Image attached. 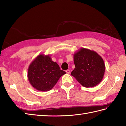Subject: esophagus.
Instances as JSON below:
<instances>
[{
    "label": "esophagus",
    "mask_w": 126,
    "mask_h": 126,
    "mask_svg": "<svg viewBox=\"0 0 126 126\" xmlns=\"http://www.w3.org/2000/svg\"><path fill=\"white\" fill-rule=\"evenodd\" d=\"M65 72H66V73L69 74L70 73V70H66L65 71Z\"/></svg>",
    "instance_id": "esophagus-1"
}]
</instances>
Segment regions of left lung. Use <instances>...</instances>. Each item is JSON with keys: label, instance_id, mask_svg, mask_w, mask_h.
<instances>
[{"label": "left lung", "instance_id": "8db88e82", "mask_svg": "<svg viewBox=\"0 0 126 126\" xmlns=\"http://www.w3.org/2000/svg\"><path fill=\"white\" fill-rule=\"evenodd\" d=\"M74 62L75 68L71 76L83 87H94L102 80L105 64L102 58L94 51L81 48L74 54Z\"/></svg>", "mask_w": 126, "mask_h": 126}]
</instances>
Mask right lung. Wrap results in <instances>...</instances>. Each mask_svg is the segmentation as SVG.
I'll return each mask as SVG.
<instances>
[{
  "label": "right lung",
  "instance_id": "1",
  "mask_svg": "<svg viewBox=\"0 0 126 126\" xmlns=\"http://www.w3.org/2000/svg\"><path fill=\"white\" fill-rule=\"evenodd\" d=\"M66 73L60 69L58 64L49 55L37 56L29 66L28 80L34 88L41 92L50 90L60 77Z\"/></svg>",
  "mask_w": 126,
  "mask_h": 126
}]
</instances>
